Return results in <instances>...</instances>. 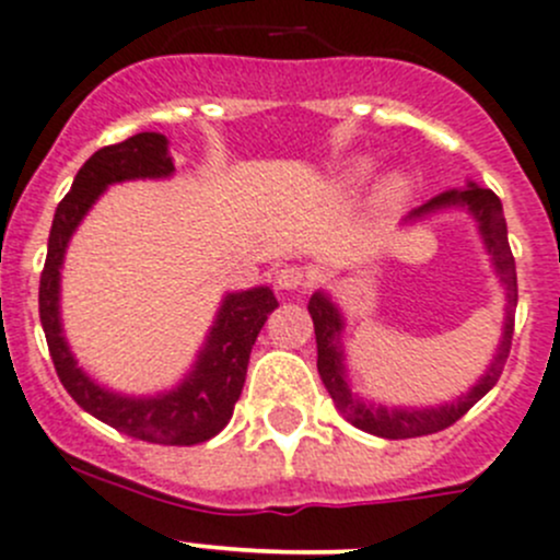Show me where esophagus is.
Instances as JSON below:
<instances>
[{
    "instance_id": "esophagus-1",
    "label": "esophagus",
    "mask_w": 560,
    "mask_h": 560,
    "mask_svg": "<svg viewBox=\"0 0 560 560\" xmlns=\"http://www.w3.org/2000/svg\"><path fill=\"white\" fill-rule=\"evenodd\" d=\"M276 287L279 290H303V287H308V273L298 265H281L276 270Z\"/></svg>"
}]
</instances>
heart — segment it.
Returning a JSON list of instances; mask_svg holds the SVG:
<instances>
[{
	"mask_svg": "<svg viewBox=\"0 0 560 560\" xmlns=\"http://www.w3.org/2000/svg\"><path fill=\"white\" fill-rule=\"evenodd\" d=\"M405 197H407V180L399 175H390L385 177L383 186H380L377 202L383 205V208H396V205L405 202Z\"/></svg>",
	"mask_w": 560,
	"mask_h": 560,
	"instance_id": "1",
	"label": "heart"
}]
</instances>
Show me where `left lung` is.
I'll return each instance as SVG.
<instances>
[{
  "label": "left lung",
  "instance_id": "8db88e82",
  "mask_svg": "<svg viewBox=\"0 0 560 560\" xmlns=\"http://www.w3.org/2000/svg\"><path fill=\"white\" fill-rule=\"evenodd\" d=\"M454 205H463L479 221V230L485 235L487 248L492 254V262H495L501 281L506 284V328H503V341L498 347V355L492 361L490 372L479 380L474 390L463 399L452 401V405L432 407V410H388V407H374L366 401L355 399L352 390L347 388L345 380V366H341V347H339V334H341V317L339 308L323 295V292H314L308 298V314L314 319V336H317V372L323 385L328 388L330 399H334L336 410L350 421L358 430L369 432V435L388 438V441H405V438H424L435 435V432L448 430L452 424H457L459 418L498 383V377L503 374L506 366L509 350H512V336H514V308H517V268H514L512 248H509L506 237V219H503V205L495 197V191L481 186H463V188H448V191L438 194L430 202H424L421 208H416L410 213V219L418 215L432 213V210L441 208H454Z\"/></svg>",
  "mask_w": 560,
  "mask_h": 560
}]
</instances>
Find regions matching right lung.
Returning a JSON list of instances; mask_svg holds the SVG:
<instances>
[{
	"label": "right lung",
	"instance_id": "add662e5",
	"mask_svg": "<svg viewBox=\"0 0 560 560\" xmlns=\"http://www.w3.org/2000/svg\"><path fill=\"white\" fill-rule=\"evenodd\" d=\"M172 172L175 164L166 150V136L161 133H136L125 142L108 144L81 166L73 186L54 213L46 265L40 273V323L59 383L73 396L75 405L136 441L197 446L230 424L235 401L241 399L246 383L254 341L268 314L279 306L268 287L226 295L194 372L175 390L150 399L119 396L92 383L75 366V358L70 355L59 325V268L70 235L92 202L112 183L133 180V177H166Z\"/></svg>",
	"mask_w": 560,
	"mask_h": 560
}]
</instances>
